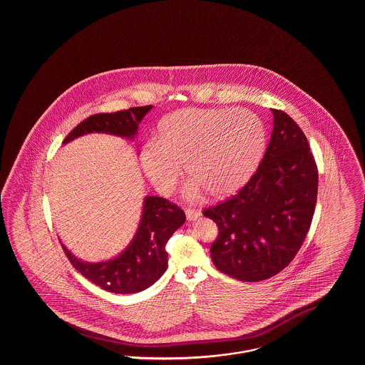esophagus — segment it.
I'll return each mask as SVG.
<instances>
[{"mask_svg":"<svg viewBox=\"0 0 365 365\" xmlns=\"http://www.w3.org/2000/svg\"><path fill=\"white\" fill-rule=\"evenodd\" d=\"M186 216L189 220H195L201 216V210L195 208H186Z\"/></svg>","mask_w":365,"mask_h":365,"instance_id":"obj_1","label":"esophagus"}]
</instances>
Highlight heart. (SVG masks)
Segmentation results:
<instances>
[{"label": "heart", "instance_id": "b5f03b06", "mask_svg": "<svg viewBox=\"0 0 365 365\" xmlns=\"http://www.w3.org/2000/svg\"><path fill=\"white\" fill-rule=\"evenodd\" d=\"M265 128L245 108H187L165 116L156 142L140 155L142 167L157 189L170 191L182 175L210 197L240 190L260 163Z\"/></svg>", "mask_w": 365, "mask_h": 365}]
</instances>
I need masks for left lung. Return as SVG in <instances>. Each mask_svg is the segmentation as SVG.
<instances>
[{
	"instance_id": "8db88e82",
	"label": "left lung",
	"mask_w": 365,
	"mask_h": 365,
	"mask_svg": "<svg viewBox=\"0 0 365 365\" xmlns=\"http://www.w3.org/2000/svg\"><path fill=\"white\" fill-rule=\"evenodd\" d=\"M274 128L259 168L235 195L204 216L219 228L210 246L216 268L259 282L286 268L312 223L319 175L308 139L283 110L271 109Z\"/></svg>"
}]
</instances>
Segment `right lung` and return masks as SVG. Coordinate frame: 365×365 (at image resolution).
I'll return each instance as SVG.
<instances>
[{
	"mask_svg": "<svg viewBox=\"0 0 365 365\" xmlns=\"http://www.w3.org/2000/svg\"><path fill=\"white\" fill-rule=\"evenodd\" d=\"M150 109L152 105H146L88 116L71 131L63 143L88 133L134 138L139 123ZM185 220L183 209L176 204L161 197H146L138 231L120 256L104 262H85L72 256L63 243L61 247L75 269L101 289L116 294L138 293L165 272L168 264L165 245Z\"/></svg>",
	"mask_w": 365,
	"mask_h": 365,
	"instance_id": "1",
	"label": "right lung"
}]
</instances>
